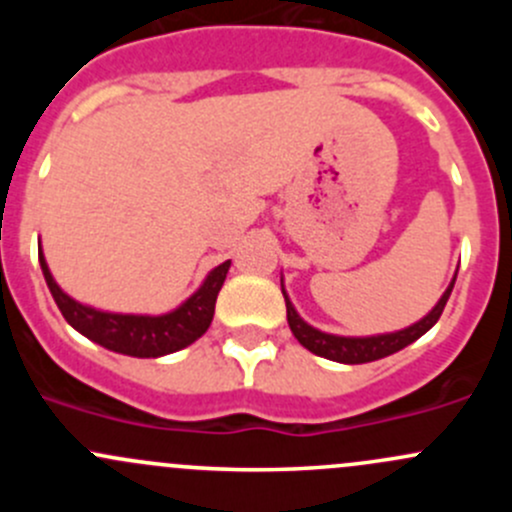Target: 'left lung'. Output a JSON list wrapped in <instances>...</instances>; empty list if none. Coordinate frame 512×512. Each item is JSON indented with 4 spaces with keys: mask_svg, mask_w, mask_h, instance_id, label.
<instances>
[{
    "mask_svg": "<svg viewBox=\"0 0 512 512\" xmlns=\"http://www.w3.org/2000/svg\"><path fill=\"white\" fill-rule=\"evenodd\" d=\"M453 282L448 285L446 292H443V297L438 299L436 307H433L431 312L421 319V322H416L414 327L401 329V332L379 334V337H337V334L319 332V329L309 327V324L304 322L297 312H294V307H292V302L287 299L285 289H282V294H285V302H287L289 329H292V334L297 337V342L302 344L304 349H309V352L317 354V356H324V359L339 361V364H366V361L384 359V356L401 352L404 347L414 344L418 337H423V334H426L428 329L438 322V317L443 314V307H446L448 297H451Z\"/></svg>",
    "mask_w": 512,
    "mask_h": 512,
    "instance_id": "left-lung-1",
    "label": "left lung"
}]
</instances>
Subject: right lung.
<instances>
[{
	"label": "right lung",
	"mask_w": 512,
	"mask_h": 512,
	"mask_svg": "<svg viewBox=\"0 0 512 512\" xmlns=\"http://www.w3.org/2000/svg\"><path fill=\"white\" fill-rule=\"evenodd\" d=\"M39 262L56 307L61 309L64 319L76 332H81L101 347L111 349V352L138 356V359H156V356L173 354L203 337L213 322L215 299H218L227 270H230V260L215 267L208 280L203 282V287L188 302L180 304L175 312L160 314V317H143V314L98 312L94 307L79 304L56 285L49 267H46L44 255H41V247Z\"/></svg>",
	"instance_id": "1"
}]
</instances>
